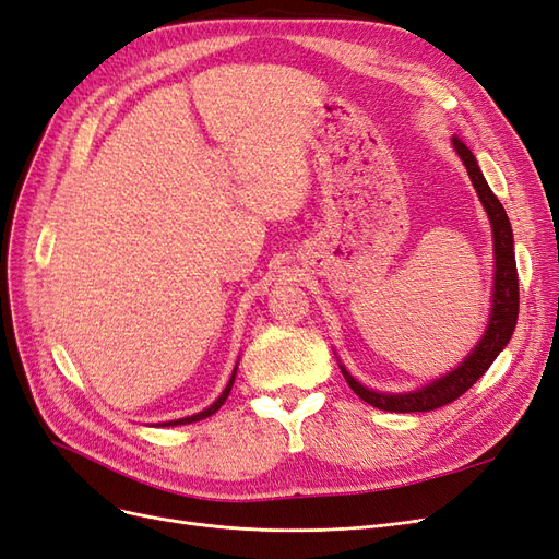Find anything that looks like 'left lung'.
I'll use <instances>...</instances> for the list:
<instances>
[{
    "mask_svg": "<svg viewBox=\"0 0 559 559\" xmlns=\"http://www.w3.org/2000/svg\"><path fill=\"white\" fill-rule=\"evenodd\" d=\"M456 154L464 160L466 173L473 181V189H476L483 207L489 216V224H492L495 233V306H492V317H489V324L485 335L480 337V343L476 345L468 354V359L462 361V366H456L452 373L443 376L441 380H436L427 386L417 389L413 394H380L373 392V389H366L354 380L347 370L341 366L343 376L347 384L354 389L361 401L370 403L373 408L386 411V413H429L436 408H443V405L452 403L460 399L464 392L480 380L485 370L492 366L497 359V354L509 345L511 335L518 324V310H520V286H518V265H515V253H513V230L511 222L506 216V210L499 202V198L489 189L480 167L473 158L471 148L456 138L452 140Z\"/></svg>",
    "mask_w": 559,
    "mask_h": 559,
    "instance_id": "left-lung-1",
    "label": "left lung"
}]
</instances>
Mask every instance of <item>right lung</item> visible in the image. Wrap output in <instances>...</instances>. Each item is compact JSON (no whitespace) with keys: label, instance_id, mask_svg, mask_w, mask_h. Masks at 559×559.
<instances>
[{"label":"right lung","instance_id":"obj_1","mask_svg":"<svg viewBox=\"0 0 559 559\" xmlns=\"http://www.w3.org/2000/svg\"><path fill=\"white\" fill-rule=\"evenodd\" d=\"M233 382H235V370H233V376H230V382H228V386L224 389V394L218 396L207 411H202V413H198V415H191V417H183V419H175V421H167L165 427H175V425H191V421H198V419H205V417H210V415H214L218 408H222L224 405V401L228 399V394H230V386H233Z\"/></svg>","mask_w":559,"mask_h":559}]
</instances>
